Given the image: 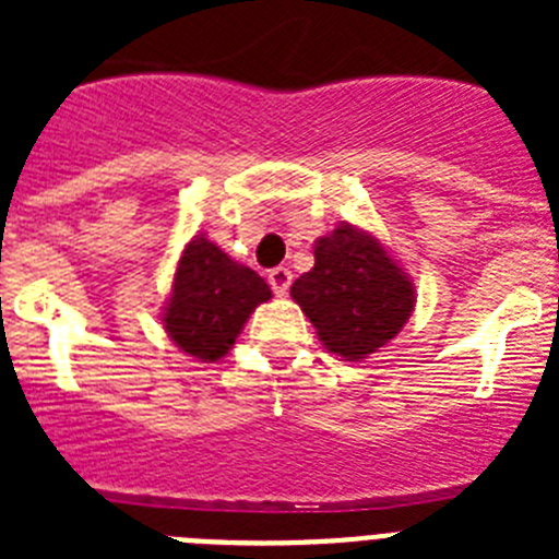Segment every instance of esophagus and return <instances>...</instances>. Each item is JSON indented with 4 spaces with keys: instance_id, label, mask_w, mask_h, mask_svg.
Returning a JSON list of instances; mask_svg holds the SVG:
<instances>
[{
    "instance_id": "1",
    "label": "esophagus",
    "mask_w": 559,
    "mask_h": 559,
    "mask_svg": "<svg viewBox=\"0 0 559 559\" xmlns=\"http://www.w3.org/2000/svg\"><path fill=\"white\" fill-rule=\"evenodd\" d=\"M290 283H294V274H290L288 269H283V265H280V269L269 271V285H271V290H274L276 296L288 294Z\"/></svg>"
}]
</instances>
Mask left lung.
<instances>
[{"mask_svg":"<svg viewBox=\"0 0 559 559\" xmlns=\"http://www.w3.org/2000/svg\"><path fill=\"white\" fill-rule=\"evenodd\" d=\"M316 265L290 285L330 353L360 360L389 344L414 310L412 280L369 231L341 224L316 240Z\"/></svg>","mask_w":559,"mask_h":559,"instance_id":"8db88e82","label":"left lung"}]
</instances>
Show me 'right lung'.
<instances>
[{"instance_id":"obj_1","label":"right lung","mask_w":559,"mask_h":559,"mask_svg":"<svg viewBox=\"0 0 559 559\" xmlns=\"http://www.w3.org/2000/svg\"><path fill=\"white\" fill-rule=\"evenodd\" d=\"M269 299L263 276L195 235L181 251L162 322L187 355L218 360L229 353L251 310Z\"/></svg>"}]
</instances>
